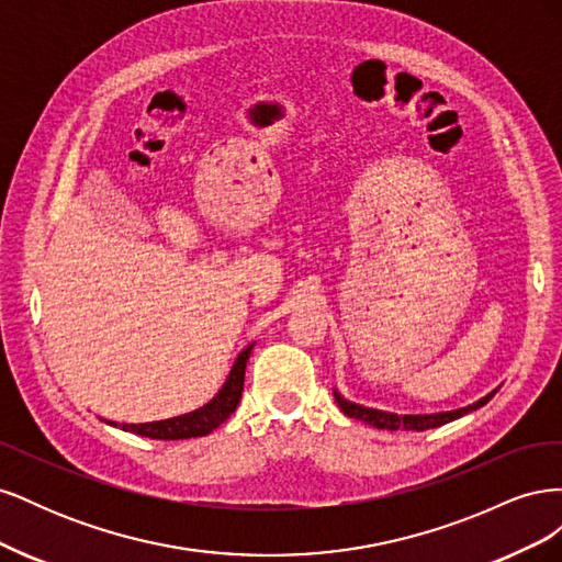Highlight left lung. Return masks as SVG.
<instances>
[{
    "label": "left lung",
    "instance_id": "1",
    "mask_svg": "<svg viewBox=\"0 0 562 562\" xmlns=\"http://www.w3.org/2000/svg\"><path fill=\"white\" fill-rule=\"evenodd\" d=\"M333 394H335V401L339 405V411H342L349 417H353V419H361V422L370 424V427L386 429V431H398V429L424 431V429H436V427H440V424H448L452 419H459L462 415H469L471 411H479V407H483L492 396L497 394V389L492 391V394L483 396L481 401L467 405V407H457V411L434 413V415H394V413L375 411V407H366V405H359V403H351L342 394H339V391H333Z\"/></svg>",
    "mask_w": 562,
    "mask_h": 562
}]
</instances>
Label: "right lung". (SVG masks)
<instances>
[{"instance_id":"add662e5","label":"right lung","mask_w":562,"mask_h":562,"mask_svg":"<svg viewBox=\"0 0 562 562\" xmlns=\"http://www.w3.org/2000/svg\"><path fill=\"white\" fill-rule=\"evenodd\" d=\"M250 349H252V345H248L239 353V359H236L234 368L229 370V378L223 384V389L217 391V396L211 403L199 407V411L180 415V417H171V419H161V422L122 424V429L145 436V438H157V440H182V438L209 436L225 419H229V415L236 411V405H239L241 391H244V378H246V361L250 356ZM108 424L116 427V422H108Z\"/></svg>"}]
</instances>
